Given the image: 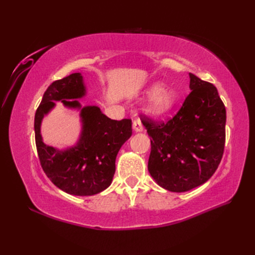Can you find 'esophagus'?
Here are the masks:
<instances>
[{"mask_svg": "<svg viewBox=\"0 0 255 255\" xmlns=\"http://www.w3.org/2000/svg\"><path fill=\"white\" fill-rule=\"evenodd\" d=\"M133 128L135 132H142L143 130V127H142V122L139 118H136L133 121Z\"/></svg>", "mask_w": 255, "mask_h": 255, "instance_id": "34e87169", "label": "esophagus"}]
</instances>
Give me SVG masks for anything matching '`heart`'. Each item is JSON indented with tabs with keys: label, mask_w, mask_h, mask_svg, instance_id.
<instances>
[{
	"label": "heart",
	"mask_w": 255,
	"mask_h": 255,
	"mask_svg": "<svg viewBox=\"0 0 255 255\" xmlns=\"http://www.w3.org/2000/svg\"><path fill=\"white\" fill-rule=\"evenodd\" d=\"M151 96L148 103V111L152 115L159 116L170 112L177 102V96L172 89L164 88L163 84L155 83L146 90Z\"/></svg>",
	"instance_id": "1"
}]
</instances>
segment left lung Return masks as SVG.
I'll return each instance as SVG.
<instances>
[{"label": "left lung", "instance_id": "obj_1", "mask_svg": "<svg viewBox=\"0 0 255 255\" xmlns=\"http://www.w3.org/2000/svg\"><path fill=\"white\" fill-rule=\"evenodd\" d=\"M190 94L167 122L142 118L151 137L148 169L160 187L184 192L215 173L226 142V107L213 84L189 73Z\"/></svg>", "mask_w": 255, "mask_h": 255}]
</instances>
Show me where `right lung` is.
Returning a JSON list of instances; mask_svg holds the SVG:
<instances>
[{"label":"right lung","mask_w":255,"mask_h":255,"mask_svg":"<svg viewBox=\"0 0 255 255\" xmlns=\"http://www.w3.org/2000/svg\"><path fill=\"white\" fill-rule=\"evenodd\" d=\"M86 96L81 73L53 82L45 90L35 114V139L44 173L59 189L74 196H94L110 186L116 170V157L132 135V120H112L98 106L82 107L78 99ZM61 101L81 111L82 130L78 142L65 150L47 146L42 140L41 122Z\"/></svg>","instance_id":"right-lung-1"}]
</instances>
